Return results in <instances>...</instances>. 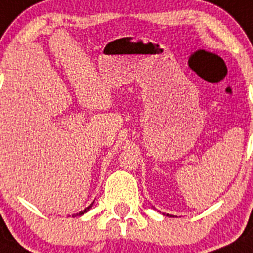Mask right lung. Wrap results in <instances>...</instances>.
I'll return each mask as SVG.
<instances>
[{
  "label": "right lung",
  "mask_w": 253,
  "mask_h": 253,
  "mask_svg": "<svg viewBox=\"0 0 253 253\" xmlns=\"http://www.w3.org/2000/svg\"><path fill=\"white\" fill-rule=\"evenodd\" d=\"M93 203H94V202H93ZM93 203H92V204H90V206H89V207H87V208L84 209V211H79V213H77V214H74V215H73V217H76V215H82V214H84V213H87V211H89V209H90V208H92Z\"/></svg>",
  "instance_id": "1"
}]
</instances>
